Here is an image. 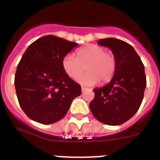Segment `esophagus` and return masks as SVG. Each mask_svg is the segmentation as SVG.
<instances>
[{
  "label": "esophagus",
  "mask_w": 160,
  "mask_h": 160,
  "mask_svg": "<svg viewBox=\"0 0 160 160\" xmlns=\"http://www.w3.org/2000/svg\"><path fill=\"white\" fill-rule=\"evenodd\" d=\"M87 90V88H86V87H82V92H84L85 90Z\"/></svg>",
  "instance_id": "34e87169"
}]
</instances>
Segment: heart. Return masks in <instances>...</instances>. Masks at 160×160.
Here are the masks:
<instances>
[{
	"label": "heart",
	"mask_w": 160,
	"mask_h": 160,
	"mask_svg": "<svg viewBox=\"0 0 160 160\" xmlns=\"http://www.w3.org/2000/svg\"><path fill=\"white\" fill-rule=\"evenodd\" d=\"M77 58L68 53L62 58V66L65 73L73 79H78L84 70L88 72L80 77L78 82L85 86H93L99 81L105 83L114 76L116 70V58L102 46L90 44L76 51Z\"/></svg>",
	"instance_id": "1"
}]
</instances>
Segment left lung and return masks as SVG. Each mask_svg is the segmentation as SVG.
Here are the masks:
<instances>
[{
	"label": "left lung",
	"instance_id": "1",
	"mask_svg": "<svg viewBox=\"0 0 160 160\" xmlns=\"http://www.w3.org/2000/svg\"><path fill=\"white\" fill-rule=\"evenodd\" d=\"M98 44L112 50L116 70L108 84L93 90L94 98L90 109L99 122L120 125L134 116L142 103L147 86L144 65L135 49L126 42L109 38L100 39Z\"/></svg>",
	"mask_w": 160,
	"mask_h": 160
}]
</instances>
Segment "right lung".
I'll list each match as a JSON object with an SVG mask.
<instances>
[{"mask_svg": "<svg viewBox=\"0 0 160 160\" xmlns=\"http://www.w3.org/2000/svg\"><path fill=\"white\" fill-rule=\"evenodd\" d=\"M76 46V42L47 35L32 42L22 55L14 85L20 107L35 122H58L81 94V86L62 66V58Z\"/></svg>", "mask_w": 160, "mask_h": 160, "instance_id": "add662e5", "label": "right lung"}]
</instances>
